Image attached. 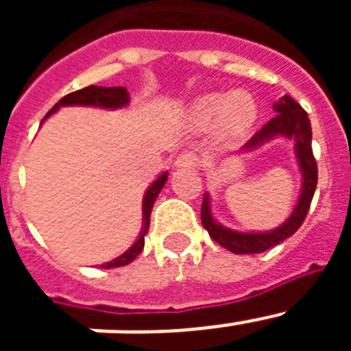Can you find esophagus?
Here are the masks:
<instances>
[{"label":"esophagus","instance_id":"obj_1","mask_svg":"<svg viewBox=\"0 0 351 351\" xmlns=\"http://www.w3.org/2000/svg\"><path fill=\"white\" fill-rule=\"evenodd\" d=\"M197 163H198V156L195 153H181L173 165H176V169L178 170H182V169H193V167H197Z\"/></svg>","mask_w":351,"mask_h":351}]
</instances>
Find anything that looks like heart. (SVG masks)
<instances>
[{
  "label": "heart",
  "mask_w": 351,
  "mask_h": 351,
  "mask_svg": "<svg viewBox=\"0 0 351 351\" xmlns=\"http://www.w3.org/2000/svg\"><path fill=\"white\" fill-rule=\"evenodd\" d=\"M184 119L195 132H207L216 125L223 138L237 141L258 121V104L251 93H206L186 107Z\"/></svg>",
  "instance_id": "b5f03b06"
}]
</instances>
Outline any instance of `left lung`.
Listing matches in <instances>:
<instances>
[{
	"label": "left lung",
	"mask_w": 351,
	"mask_h": 351,
	"mask_svg": "<svg viewBox=\"0 0 351 351\" xmlns=\"http://www.w3.org/2000/svg\"><path fill=\"white\" fill-rule=\"evenodd\" d=\"M272 108H274L276 116L260 132H256L251 141L243 145L241 153H251V151L272 142L274 138L290 141L293 144V154H295L297 165L300 170V193L290 216L280 226L265 232H239L221 225L214 218L210 195L204 193L202 213H200L204 228L209 232L210 237L219 246L226 247L235 255L263 253L295 234L306 219V214H308L316 190V182H318V169H316L311 149V123H309L306 110L288 95L276 101Z\"/></svg>",
	"instance_id": "8db88e82"
}]
</instances>
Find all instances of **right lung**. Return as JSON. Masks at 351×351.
<instances>
[{
  "instance_id": "1",
  "label": "right lung",
  "mask_w": 351,
  "mask_h": 351,
  "mask_svg": "<svg viewBox=\"0 0 351 351\" xmlns=\"http://www.w3.org/2000/svg\"><path fill=\"white\" fill-rule=\"evenodd\" d=\"M130 104V93L126 88H100V86H88V88L79 89L75 93H70L64 98H61L54 107L47 112V116L43 117V121L51 117L52 114L58 112L61 107H98L105 108V110H117V108H125ZM42 121V123H43ZM167 179H169V172H163L158 176L147 190H145L144 198H142V228L138 234L137 241L128 247V250L119 255L117 258L110 260V262L101 263V269H114L128 265L130 262L137 258L138 253L144 250V237L149 230V223H151V210H153L156 197L160 195L161 188L165 186Z\"/></svg>"
}]
</instances>
